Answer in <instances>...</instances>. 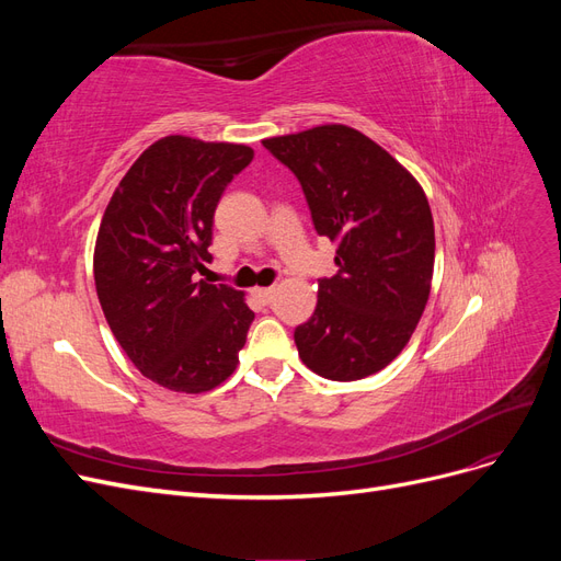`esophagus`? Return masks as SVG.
Wrapping results in <instances>:
<instances>
[{
    "mask_svg": "<svg viewBox=\"0 0 561 561\" xmlns=\"http://www.w3.org/2000/svg\"><path fill=\"white\" fill-rule=\"evenodd\" d=\"M274 293H276V287H257V290H254V297H257L262 304H268L271 299H274Z\"/></svg>",
    "mask_w": 561,
    "mask_h": 561,
    "instance_id": "34e87169",
    "label": "esophagus"
}]
</instances>
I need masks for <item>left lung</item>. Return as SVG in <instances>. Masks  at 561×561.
Segmentation results:
<instances>
[{
  "mask_svg": "<svg viewBox=\"0 0 561 561\" xmlns=\"http://www.w3.org/2000/svg\"><path fill=\"white\" fill-rule=\"evenodd\" d=\"M290 168L313 227L336 243L313 316L295 330L301 363L332 381L396 360L426 309L435 262L428 198L412 173L360 130L328 124L262 142Z\"/></svg>",
  "mask_w": 561,
  "mask_h": 561,
  "instance_id": "obj_1",
  "label": "left lung"
}]
</instances>
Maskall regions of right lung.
Here are the masks:
<instances>
[{
  "label": "right lung",
  "instance_id": "1",
  "mask_svg": "<svg viewBox=\"0 0 561 561\" xmlns=\"http://www.w3.org/2000/svg\"><path fill=\"white\" fill-rule=\"evenodd\" d=\"M252 157L245 145L168 135L130 165L100 222V307L133 365L168 390L203 393L239 365L254 313L241 290L198 276L217 203Z\"/></svg>",
  "mask_w": 561,
  "mask_h": 561
}]
</instances>
